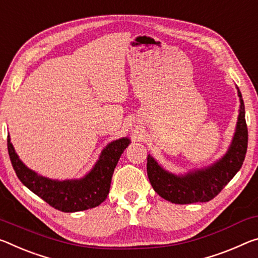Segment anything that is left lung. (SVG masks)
I'll list each match as a JSON object with an SVG mask.
<instances>
[{"label":"left lung","mask_w":258,"mask_h":258,"mask_svg":"<svg viewBox=\"0 0 258 258\" xmlns=\"http://www.w3.org/2000/svg\"><path fill=\"white\" fill-rule=\"evenodd\" d=\"M240 108L235 132L226 153L208 166L189 170L185 173H172L159 165L151 155L147 158V173L154 190L175 204L208 202L217 196L231 181L243 164L248 146V130L242 95L239 87Z\"/></svg>","instance_id":"1"}]
</instances>
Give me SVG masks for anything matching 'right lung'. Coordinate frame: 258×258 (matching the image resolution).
<instances>
[{
    "label": "right lung",
    "instance_id": "obj_1",
    "mask_svg": "<svg viewBox=\"0 0 258 258\" xmlns=\"http://www.w3.org/2000/svg\"><path fill=\"white\" fill-rule=\"evenodd\" d=\"M130 144L128 138L111 141L83 178L58 180L43 177L24 164L11 144L10 136H8V151L19 180L49 206L63 212L92 209L107 199L114 167Z\"/></svg>",
    "mask_w": 258,
    "mask_h": 258
}]
</instances>
